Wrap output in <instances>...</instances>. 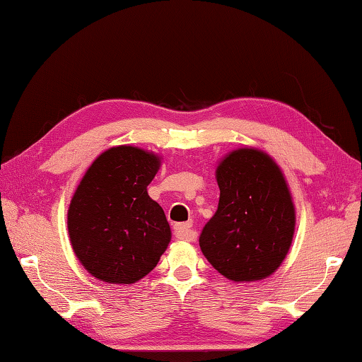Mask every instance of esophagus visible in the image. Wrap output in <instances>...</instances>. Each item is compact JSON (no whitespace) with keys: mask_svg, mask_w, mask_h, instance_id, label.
Returning <instances> with one entry per match:
<instances>
[{"mask_svg":"<svg viewBox=\"0 0 362 362\" xmlns=\"http://www.w3.org/2000/svg\"><path fill=\"white\" fill-rule=\"evenodd\" d=\"M174 235L183 241H194L196 240V232L191 228V222L187 224H175L174 226Z\"/></svg>","mask_w":362,"mask_h":362,"instance_id":"esophagus-1","label":"esophagus"}]
</instances>
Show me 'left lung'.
Returning a JSON list of instances; mask_svg holds the SVG:
<instances>
[{"mask_svg": "<svg viewBox=\"0 0 362 362\" xmlns=\"http://www.w3.org/2000/svg\"><path fill=\"white\" fill-rule=\"evenodd\" d=\"M219 204L199 245L226 279H267L286 258L296 230V206L280 166L269 153L240 148L216 168Z\"/></svg>", "mask_w": 362, "mask_h": 362, "instance_id": "obj_1", "label": "left lung"}]
</instances>
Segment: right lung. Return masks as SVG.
Listing matches in <instances>:
<instances>
[{
	"label": "right lung",
	"instance_id": "obj_1",
	"mask_svg": "<svg viewBox=\"0 0 362 362\" xmlns=\"http://www.w3.org/2000/svg\"><path fill=\"white\" fill-rule=\"evenodd\" d=\"M160 156L135 146H115L83 174L68 206L74 255L95 279L134 284L157 266L171 228L148 194Z\"/></svg>",
	"mask_w": 362,
	"mask_h": 362
}]
</instances>
